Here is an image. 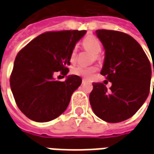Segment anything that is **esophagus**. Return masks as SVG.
<instances>
[{
	"instance_id": "1",
	"label": "esophagus",
	"mask_w": 154,
	"mask_h": 154,
	"mask_svg": "<svg viewBox=\"0 0 154 154\" xmlns=\"http://www.w3.org/2000/svg\"><path fill=\"white\" fill-rule=\"evenodd\" d=\"M87 82V79H85V78H83V79H82V83H85V82Z\"/></svg>"
}]
</instances>
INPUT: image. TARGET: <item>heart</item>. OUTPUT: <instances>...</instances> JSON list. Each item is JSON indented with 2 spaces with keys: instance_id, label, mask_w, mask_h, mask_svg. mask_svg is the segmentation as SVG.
<instances>
[{
  "instance_id": "heart-1",
  "label": "heart",
  "mask_w": 154,
  "mask_h": 154,
  "mask_svg": "<svg viewBox=\"0 0 154 154\" xmlns=\"http://www.w3.org/2000/svg\"><path fill=\"white\" fill-rule=\"evenodd\" d=\"M82 45L83 47L87 49V50L91 51L93 54L96 55V57H98L97 54H100L101 52V44H100V41L98 40L96 37L94 36H87L84 38L82 41ZM77 48L74 47L70 54V61L72 63H73L77 58ZM98 68L96 66H77V67H74L72 69V72L76 75L81 76V77H85V78H91L93 77V75L97 72Z\"/></svg>"
}]
</instances>
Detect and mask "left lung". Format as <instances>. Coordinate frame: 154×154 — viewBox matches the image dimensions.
Wrapping results in <instances>:
<instances>
[{"label": "left lung", "instance_id": "obj_1", "mask_svg": "<svg viewBox=\"0 0 154 154\" xmlns=\"http://www.w3.org/2000/svg\"><path fill=\"white\" fill-rule=\"evenodd\" d=\"M96 34L106 51L100 74L112 85L107 90L103 83L93 82L91 106L96 116L105 121L121 122L132 117L149 96L150 62L130 35L107 29H97Z\"/></svg>", "mask_w": 154, "mask_h": 154}]
</instances>
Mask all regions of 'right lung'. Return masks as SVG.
Returning <instances> with one entry per match:
<instances>
[{"mask_svg":"<svg viewBox=\"0 0 154 154\" xmlns=\"http://www.w3.org/2000/svg\"><path fill=\"white\" fill-rule=\"evenodd\" d=\"M86 30L46 32L30 41L15 57L10 83L15 103L23 114L36 122H48L63 114L82 78L71 75L54 80L60 71L66 76L70 54Z\"/></svg>","mask_w":154,"mask_h":154,"instance_id":"1","label":"right lung"}]
</instances>
